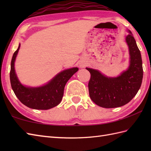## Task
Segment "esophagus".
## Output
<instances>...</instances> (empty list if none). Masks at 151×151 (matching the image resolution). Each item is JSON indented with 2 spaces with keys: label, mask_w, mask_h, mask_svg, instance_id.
Here are the masks:
<instances>
[{
  "label": "esophagus",
  "mask_w": 151,
  "mask_h": 151,
  "mask_svg": "<svg viewBox=\"0 0 151 151\" xmlns=\"http://www.w3.org/2000/svg\"><path fill=\"white\" fill-rule=\"evenodd\" d=\"M81 65V67H84V66H83L84 65H82V64H81V65Z\"/></svg>",
  "instance_id": "obj_1"
}]
</instances>
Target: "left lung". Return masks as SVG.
I'll list each match as a JSON object with an SVG mask.
<instances>
[{
	"label": "left lung",
	"instance_id": "1",
	"mask_svg": "<svg viewBox=\"0 0 151 151\" xmlns=\"http://www.w3.org/2000/svg\"><path fill=\"white\" fill-rule=\"evenodd\" d=\"M125 41L129 47L130 64L117 77H109L99 70L86 67L91 74L88 84L91 100L99 106L112 108L124 106L137 94L142 83L143 70L140 51L130 30Z\"/></svg>",
	"mask_w": 151,
	"mask_h": 151
}]
</instances>
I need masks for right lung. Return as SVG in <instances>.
Here are the masks:
<instances>
[{"label": "right lung", "mask_w": 151, "mask_h": 151, "mask_svg": "<svg viewBox=\"0 0 151 151\" xmlns=\"http://www.w3.org/2000/svg\"><path fill=\"white\" fill-rule=\"evenodd\" d=\"M19 43L17 50L13 55L9 73L10 83L16 97L22 104L35 110H49L58 105L63 98L64 88L70 78L78 70L73 67L58 73L50 81L39 87H28L22 85L15 73V62L20 49Z\"/></svg>", "instance_id": "right-lung-1"}]
</instances>
